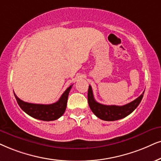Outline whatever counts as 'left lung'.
Listing matches in <instances>:
<instances>
[{
	"instance_id": "8db88e82",
	"label": "left lung",
	"mask_w": 161,
	"mask_h": 161,
	"mask_svg": "<svg viewBox=\"0 0 161 161\" xmlns=\"http://www.w3.org/2000/svg\"><path fill=\"white\" fill-rule=\"evenodd\" d=\"M144 91L139 97L125 105H106L97 103L93 97L92 88L89 85L87 101L92 112L99 119L105 121H114L127 117L136 109L143 97Z\"/></svg>"
}]
</instances>
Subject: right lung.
<instances>
[{"instance_id":"1","label":"right lung","mask_w":161,"mask_h":161,"mask_svg":"<svg viewBox=\"0 0 161 161\" xmlns=\"http://www.w3.org/2000/svg\"><path fill=\"white\" fill-rule=\"evenodd\" d=\"M71 87H72V85L66 89V91L63 93L60 99L56 103L50 105L33 104V103H26L18 98L15 93H14V95L20 108L30 117L40 119V120L53 121L62 117L65 111L69 92Z\"/></svg>"}]
</instances>
